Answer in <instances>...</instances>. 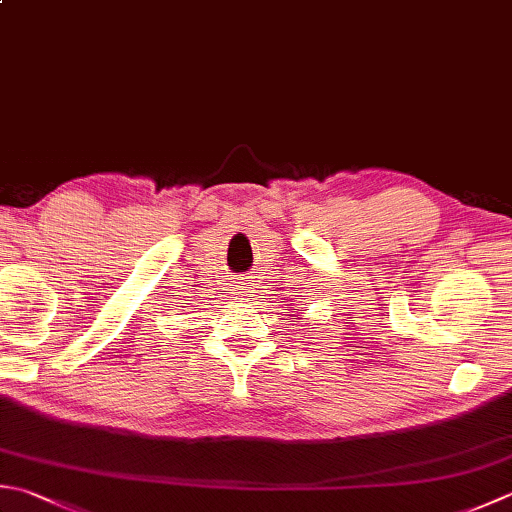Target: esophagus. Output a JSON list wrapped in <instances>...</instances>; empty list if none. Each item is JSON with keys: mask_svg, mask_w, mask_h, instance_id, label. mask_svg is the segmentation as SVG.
<instances>
[{"mask_svg": "<svg viewBox=\"0 0 512 512\" xmlns=\"http://www.w3.org/2000/svg\"><path fill=\"white\" fill-rule=\"evenodd\" d=\"M244 288H246V286H244Z\"/></svg>", "mask_w": 512, "mask_h": 512, "instance_id": "34e87169", "label": "esophagus"}]
</instances>
